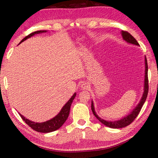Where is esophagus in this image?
Here are the masks:
<instances>
[{"instance_id":"1","label":"esophagus","mask_w":158,"mask_h":158,"mask_svg":"<svg viewBox=\"0 0 158 158\" xmlns=\"http://www.w3.org/2000/svg\"><path fill=\"white\" fill-rule=\"evenodd\" d=\"M89 84H88L87 82H85V81H84V82H82L81 83V88L82 89H87L88 88H89Z\"/></svg>"}]
</instances>
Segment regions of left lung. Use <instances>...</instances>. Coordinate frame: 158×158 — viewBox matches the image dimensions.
I'll return each mask as SVG.
<instances>
[{
  "label": "left lung",
  "instance_id": "left-lung-1",
  "mask_svg": "<svg viewBox=\"0 0 158 158\" xmlns=\"http://www.w3.org/2000/svg\"><path fill=\"white\" fill-rule=\"evenodd\" d=\"M121 34L123 36V38L125 41H126L128 43L135 44V45H137L139 46V43L136 40V39L132 35H130L128 32L127 31H121ZM148 63H147V60H146V57L145 56V77H144V89H143V93L142 97H141V100L139 102V103L138 104L137 106L133 109V111L131 112L130 114H128L127 116H126L124 118H123L122 119L118 120V121H105L102 118H101L100 117H99L97 114L95 113V108H94V105H93V101L91 102V110L93 111L94 116L97 118L99 120V121L101 122L102 123L104 124L106 126H107L111 128H122V127H125L129 125L130 123L134 121L136 118H137V115L139 114V112L141 111V109L143 105L145 102V101L146 100L147 95H148Z\"/></svg>",
  "mask_w": 158,
  "mask_h": 158
}]
</instances>
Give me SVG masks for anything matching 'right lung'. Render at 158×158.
Returning <instances> with one entry per match:
<instances>
[{"mask_svg":"<svg viewBox=\"0 0 158 158\" xmlns=\"http://www.w3.org/2000/svg\"><path fill=\"white\" fill-rule=\"evenodd\" d=\"M45 33L47 32V31H37L35 32H33L31 34H29L28 35L24 37L22 40L21 41L20 43L26 40V39L29 38V37H32L35 34H38V33ZM19 43V44H20ZM76 96V93L72 96V98L69 99V100L68 101L65 105L63 106V107L61 109L60 111L58 114L55 117H53V118L51 120H49L46 122H43V123H35L31 121H29L28 119L22 116V115L20 114V116L21 117V118L23 119V121H24L25 123L28 125H29L32 129L37 131V132H42V133H47V132H53V131L56 130L58 129L62 126V125L64 124V123L66 121L67 118H68L69 114V110H70V106L74 100V98Z\"/></svg>","mask_w":158,"mask_h":158,"instance_id":"right-lung-1","label":"right lung"}]
</instances>
